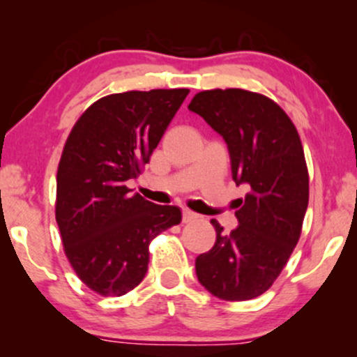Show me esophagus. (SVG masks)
Returning a JSON list of instances; mask_svg holds the SVG:
<instances>
[{"instance_id": "1", "label": "esophagus", "mask_w": 357, "mask_h": 357, "mask_svg": "<svg viewBox=\"0 0 357 357\" xmlns=\"http://www.w3.org/2000/svg\"><path fill=\"white\" fill-rule=\"evenodd\" d=\"M196 218H198V215H196V213H192L190 210L183 211V223H190V221L196 220Z\"/></svg>"}]
</instances>
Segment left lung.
<instances>
[{
  "instance_id": "1",
  "label": "left lung",
  "mask_w": 357,
  "mask_h": 357,
  "mask_svg": "<svg viewBox=\"0 0 357 357\" xmlns=\"http://www.w3.org/2000/svg\"><path fill=\"white\" fill-rule=\"evenodd\" d=\"M188 109L223 137L233 181L248 190L230 235L211 220L216 241L196 257V277L215 297L250 301L275 282L301 236L309 204L301 137L275 102L248 90H204Z\"/></svg>"
}]
</instances>
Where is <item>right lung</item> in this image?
<instances>
[{
  "mask_svg": "<svg viewBox=\"0 0 357 357\" xmlns=\"http://www.w3.org/2000/svg\"><path fill=\"white\" fill-rule=\"evenodd\" d=\"M188 89L124 92L97 100L65 142L56 173V223L68 261L89 289L121 297L146 277L149 241L181 221L127 188L149 162Z\"/></svg>",
  "mask_w": 357,
  "mask_h": 357,
  "instance_id": "1",
  "label": "right lung"
}]
</instances>
